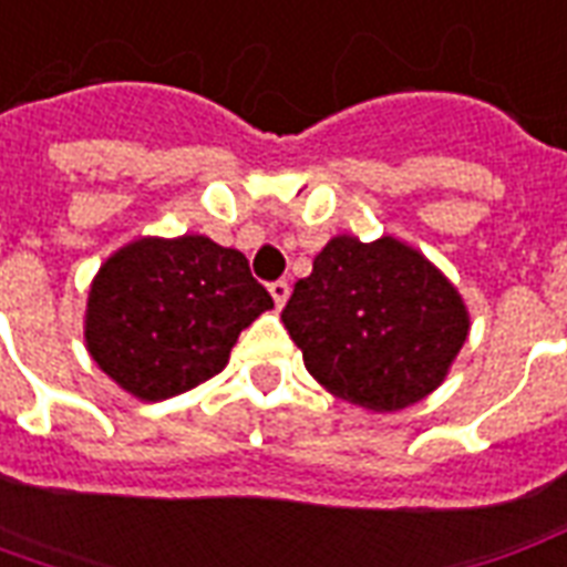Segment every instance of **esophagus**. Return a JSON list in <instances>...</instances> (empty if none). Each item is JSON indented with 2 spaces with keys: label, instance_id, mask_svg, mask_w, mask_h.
Here are the masks:
<instances>
[{
  "label": "esophagus",
  "instance_id": "1",
  "mask_svg": "<svg viewBox=\"0 0 567 567\" xmlns=\"http://www.w3.org/2000/svg\"><path fill=\"white\" fill-rule=\"evenodd\" d=\"M288 293H291V288H288V282H285V279H279V282L270 285V297H274L276 309H282L285 300H288Z\"/></svg>",
  "mask_w": 567,
  "mask_h": 567
}]
</instances>
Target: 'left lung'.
Segmentation results:
<instances>
[{
    "mask_svg": "<svg viewBox=\"0 0 567 567\" xmlns=\"http://www.w3.org/2000/svg\"><path fill=\"white\" fill-rule=\"evenodd\" d=\"M285 330L336 399L374 413L416 404L446 380L470 336L464 297L399 237L336 235L293 285Z\"/></svg>",
    "mask_w": 567,
    "mask_h": 567,
    "instance_id": "obj_1",
    "label": "left lung"
}]
</instances>
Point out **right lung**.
Here are the masks:
<instances>
[{"label":"right lung","instance_id":"add662e5","mask_svg":"<svg viewBox=\"0 0 567 567\" xmlns=\"http://www.w3.org/2000/svg\"><path fill=\"white\" fill-rule=\"evenodd\" d=\"M274 297L244 252L205 235L140 237L101 265L85 302V348L140 401H163L226 369L240 330Z\"/></svg>","mask_w":567,"mask_h":567}]
</instances>
